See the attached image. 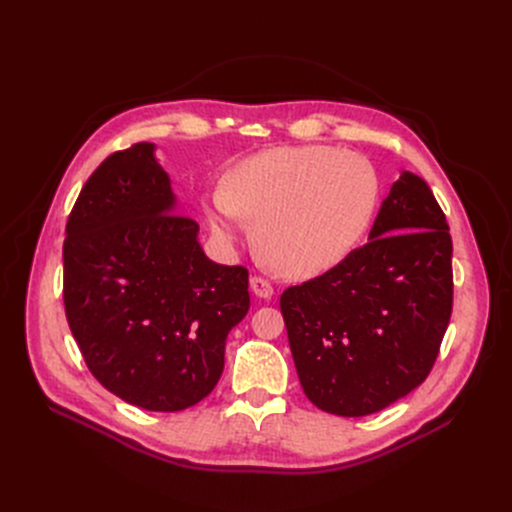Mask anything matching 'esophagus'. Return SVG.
I'll list each match as a JSON object with an SVG mask.
<instances>
[{
	"mask_svg": "<svg viewBox=\"0 0 512 512\" xmlns=\"http://www.w3.org/2000/svg\"><path fill=\"white\" fill-rule=\"evenodd\" d=\"M251 290H253L255 297H259V299H270L272 294H274L272 284L267 282V280H263V278H259V276L251 278Z\"/></svg>",
	"mask_w": 512,
	"mask_h": 512,
	"instance_id": "obj_1",
	"label": "esophagus"
}]
</instances>
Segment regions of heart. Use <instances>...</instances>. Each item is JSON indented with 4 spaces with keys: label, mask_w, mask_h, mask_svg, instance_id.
Instances as JSON below:
<instances>
[{
    "label": "heart",
    "mask_w": 512,
    "mask_h": 512,
    "mask_svg": "<svg viewBox=\"0 0 512 512\" xmlns=\"http://www.w3.org/2000/svg\"><path fill=\"white\" fill-rule=\"evenodd\" d=\"M378 203V178L367 161L326 145L278 147L240 161L224 186L203 193L205 220L224 245L240 220L267 270L313 278L346 257Z\"/></svg>",
    "instance_id": "heart-1"
}]
</instances>
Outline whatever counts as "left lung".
Listing matches in <instances>:
<instances>
[{"mask_svg": "<svg viewBox=\"0 0 512 512\" xmlns=\"http://www.w3.org/2000/svg\"><path fill=\"white\" fill-rule=\"evenodd\" d=\"M294 367L321 411L363 417L415 390L452 313V240L423 178L400 172L369 242L280 297Z\"/></svg>", "mask_w": 512, "mask_h": 512, "instance_id": "left-lung-1", "label": "left lung"}]
</instances>
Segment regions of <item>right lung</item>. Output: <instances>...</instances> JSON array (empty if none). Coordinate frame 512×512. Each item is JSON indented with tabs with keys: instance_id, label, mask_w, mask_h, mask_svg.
<instances>
[{
	"instance_id": "add662e5",
	"label": "right lung",
	"mask_w": 512,
	"mask_h": 512,
	"mask_svg": "<svg viewBox=\"0 0 512 512\" xmlns=\"http://www.w3.org/2000/svg\"><path fill=\"white\" fill-rule=\"evenodd\" d=\"M176 209L155 145L137 143L91 174L64 240V307L87 367L130 405L164 413L215 388L226 336L251 305L249 272L211 261Z\"/></svg>"
}]
</instances>
